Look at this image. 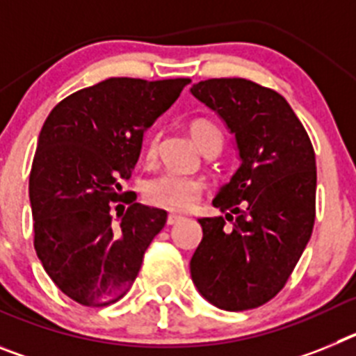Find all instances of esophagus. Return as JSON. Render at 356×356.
I'll use <instances>...</instances> for the list:
<instances>
[{
  "label": "esophagus",
  "mask_w": 356,
  "mask_h": 356,
  "mask_svg": "<svg viewBox=\"0 0 356 356\" xmlns=\"http://www.w3.org/2000/svg\"><path fill=\"white\" fill-rule=\"evenodd\" d=\"M184 217L180 216V213H169L168 216V225H176L178 221H181Z\"/></svg>",
  "instance_id": "34e87169"
}]
</instances>
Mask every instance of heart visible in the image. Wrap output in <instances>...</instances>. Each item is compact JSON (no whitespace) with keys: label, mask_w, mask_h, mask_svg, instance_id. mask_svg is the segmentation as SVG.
I'll return each instance as SVG.
<instances>
[{"label":"heart","mask_w":356,"mask_h":356,"mask_svg":"<svg viewBox=\"0 0 356 356\" xmlns=\"http://www.w3.org/2000/svg\"><path fill=\"white\" fill-rule=\"evenodd\" d=\"M188 134L193 143L200 147L201 151L207 149L210 144L217 143L222 144V135L219 128L210 122L209 119H196L188 124ZM156 151V137H151L147 140L146 156L153 159ZM203 193V184L196 178H188V176H176L165 175L160 176L156 180L147 185L146 196L149 203L162 209L169 210H187L200 200Z\"/></svg>","instance_id":"heart-1"}]
</instances>
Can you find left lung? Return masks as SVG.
<instances>
[{
    "label": "left lung",
    "instance_id": "8db88e82",
    "mask_svg": "<svg viewBox=\"0 0 356 356\" xmlns=\"http://www.w3.org/2000/svg\"><path fill=\"white\" fill-rule=\"evenodd\" d=\"M191 92L226 122L241 159L212 201L226 217L197 219L203 238L191 260V276L217 308L250 310L284 289L310 241L316 153L276 90L244 78H212L193 85Z\"/></svg>",
    "mask_w": 356,
    "mask_h": 356
}]
</instances>
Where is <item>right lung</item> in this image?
Returning <instances> with one entry per match:
<instances>
[{"label":"right lung","mask_w":356,"mask_h":356,"mask_svg":"<svg viewBox=\"0 0 356 356\" xmlns=\"http://www.w3.org/2000/svg\"><path fill=\"white\" fill-rule=\"evenodd\" d=\"M188 78H108L62 99L44 122L30 172L33 246L53 284L83 307L119 301L168 212L122 193L144 131Z\"/></svg>","instance_id":"obj_1"}]
</instances>
